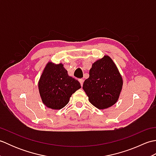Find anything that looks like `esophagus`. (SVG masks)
Segmentation results:
<instances>
[{
  "mask_svg": "<svg viewBox=\"0 0 156 156\" xmlns=\"http://www.w3.org/2000/svg\"><path fill=\"white\" fill-rule=\"evenodd\" d=\"M79 82H80V83L81 84V87H82V85H83V83H84V80L82 78L81 79H79Z\"/></svg>",
  "mask_w": 156,
  "mask_h": 156,
  "instance_id": "34e87169",
  "label": "esophagus"
}]
</instances>
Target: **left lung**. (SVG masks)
<instances>
[{
  "instance_id": "left-lung-1",
  "label": "left lung",
  "mask_w": 156,
  "mask_h": 156,
  "mask_svg": "<svg viewBox=\"0 0 156 156\" xmlns=\"http://www.w3.org/2000/svg\"><path fill=\"white\" fill-rule=\"evenodd\" d=\"M122 87V78L117 66L108 55H104L92 64L82 88L92 105L105 109L117 102Z\"/></svg>"
}]
</instances>
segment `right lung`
Masks as SVG:
<instances>
[{
  "instance_id": "1",
  "label": "right lung",
  "mask_w": 156,
  "mask_h": 156,
  "mask_svg": "<svg viewBox=\"0 0 156 156\" xmlns=\"http://www.w3.org/2000/svg\"><path fill=\"white\" fill-rule=\"evenodd\" d=\"M80 82L69 76L62 63L46 64L38 82L41 98L46 107L59 110L68 103L72 94L80 89Z\"/></svg>"
}]
</instances>
